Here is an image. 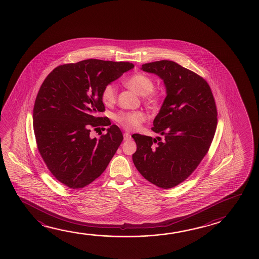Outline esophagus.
<instances>
[{
	"label": "esophagus",
	"mask_w": 259,
	"mask_h": 259,
	"mask_svg": "<svg viewBox=\"0 0 259 259\" xmlns=\"http://www.w3.org/2000/svg\"><path fill=\"white\" fill-rule=\"evenodd\" d=\"M123 139H124V141L130 140L131 139V135L128 134V133H124L123 134Z\"/></svg>",
	"instance_id": "obj_1"
}]
</instances>
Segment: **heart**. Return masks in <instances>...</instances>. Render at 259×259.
<instances>
[{
    "mask_svg": "<svg viewBox=\"0 0 259 259\" xmlns=\"http://www.w3.org/2000/svg\"><path fill=\"white\" fill-rule=\"evenodd\" d=\"M125 85L140 96H144L145 100L150 103H156L159 94L153 91V81L150 76L144 73H137L125 80ZM117 96L116 85L113 83L104 87L101 93L102 101L106 106H111L115 102ZM146 115L144 112H123L116 115V120L121 125L127 130H136L141 123L145 121Z\"/></svg>",
    "mask_w": 259,
    "mask_h": 259,
    "instance_id": "heart-1",
    "label": "heart"
}]
</instances>
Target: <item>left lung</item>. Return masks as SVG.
I'll use <instances>...</instances> for the list:
<instances>
[{"instance_id": "obj_1", "label": "left lung", "mask_w": 259, "mask_h": 259, "mask_svg": "<svg viewBox=\"0 0 259 259\" xmlns=\"http://www.w3.org/2000/svg\"><path fill=\"white\" fill-rule=\"evenodd\" d=\"M141 69L162 79L166 98L152 130L163 136L135 134L136 169L161 189L185 181L203 159L216 132L217 107L207 81L171 60L142 65Z\"/></svg>"}]
</instances>
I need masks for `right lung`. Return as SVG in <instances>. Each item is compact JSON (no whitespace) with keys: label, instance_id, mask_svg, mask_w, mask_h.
I'll use <instances>...</instances> for the list:
<instances>
[{"label":"right lung","instance_id":"1","mask_svg":"<svg viewBox=\"0 0 259 259\" xmlns=\"http://www.w3.org/2000/svg\"><path fill=\"white\" fill-rule=\"evenodd\" d=\"M134 67L129 62L85 60L59 66L45 78L35 100L33 129L43 161L64 185H89L115 155L123 134L109 120L98 117L105 111L101 93ZM101 125H111L106 135L91 139V127Z\"/></svg>","mask_w":259,"mask_h":259}]
</instances>
